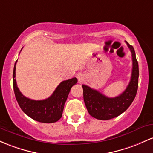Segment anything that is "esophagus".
I'll return each instance as SVG.
<instances>
[{
    "instance_id": "esophagus-1",
    "label": "esophagus",
    "mask_w": 153,
    "mask_h": 153,
    "mask_svg": "<svg viewBox=\"0 0 153 153\" xmlns=\"http://www.w3.org/2000/svg\"><path fill=\"white\" fill-rule=\"evenodd\" d=\"M77 78H78V79L79 80L80 83H82V82H83L85 79V75H83V73H79L78 74V75H77Z\"/></svg>"
}]
</instances>
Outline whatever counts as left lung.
<instances>
[{
    "instance_id": "8db88e82",
    "label": "left lung",
    "mask_w": 153,
    "mask_h": 153,
    "mask_svg": "<svg viewBox=\"0 0 153 153\" xmlns=\"http://www.w3.org/2000/svg\"><path fill=\"white\" fill-rule=\"evenodd\" d=\"M131 52L132 73L128 86L121 94L110 98L97 90L83 85V100L88 113L99 120H110L125 112L134 101L138 89L139 65L134 47L126 42Z\"/></svg>"
}]
</instances>
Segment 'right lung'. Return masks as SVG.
<instances>
[{"label":"right lung","instance_id":"add662e5","mask_svg":"<svg viewBox=\"0 0 153 153\" xmlns=\"http://www.w3.org/2000/svg\"><path fill=\"white\" fill-rule=\"evenodd\" d=\"M16 61L13 72V85L16 101L22 110L26 115L36 121L51 123L58 121L62 116L65 103L72 86L76 84V78H71L60 83L51 97L43 100H33L25 97L20 92L16 85Z\"/></svg>","mask_w":153,"mask_h":153}]
</instances>
